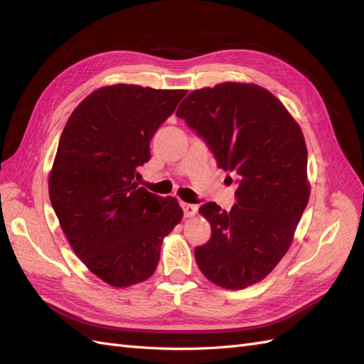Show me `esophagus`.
Here are the masks:
<instances>
[{
  "label": "esophagus",
  "instance_id": "1",
  "mask_svg": "<svg viewBox=\"0 0 364 364\" xmlns=\"http://www.w3.org/2000/svg\"><path fill=\"white\" fill-rule=\"evenodd\" d=\"M182 209H183V215L185 217H194L197 214V205L182 203Z\"/></svg>",
  "mask_w": 364,
  "mask_h": 364
}]
</instances>
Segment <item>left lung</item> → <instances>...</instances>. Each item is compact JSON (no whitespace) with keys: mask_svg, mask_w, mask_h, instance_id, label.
<instances>
[{"mask_svg":"<svg viewBox=\"0 0 364 364\" xmlns=\"http://www.w3.org/2000/svg\"><path fill=\"white\" fill-rule=\"evenodd\" d=\"M176 115L206 142L218 168L238 174L230 211L214 202L199 209L211 238L194 249L197 266L220 287L246 289L277 267L306 208L301 127L267 90L234 82L193 91Z\"/></svg>","mask_w":364,"mask_h":364,"instance_id":"left-lung-1","label":"left lung"}]
</instances>
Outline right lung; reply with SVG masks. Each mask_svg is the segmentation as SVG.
I'll use <instances>...</instances> for the list:
<instances>
[{
	"mask_svg": "<svg viewBox=\"0 0 364 364\" xmlns=\"http://www.w3.org/2000/svg\"><path fill=\"white\" fill-rule=\"evenodd\" d=\"M185 94L106 86L74 109L60 135L48 181L53 209L75 255L112 287L155 273L164 237L183 215L174 197L149 193L135 176Z\"/></svg>",
	"mask_w": 364,
	"mask_h": 364,
	"instance_id": "add662e5",
	"label": "right lung"
}]
</instances>
